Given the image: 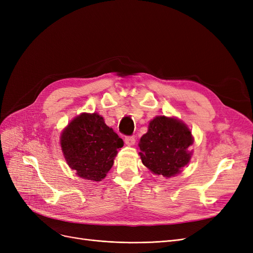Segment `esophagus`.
I'll list each match as a JSON object with an SVG mask.
<instances>
[{"label":"esophagus","instance_id":"esophagus-1","mask_svg":"<svg viewBox=\"0 0 253 253\" xmlns=\"http://www.w3.org/2000/svg\"><path fill=\"white\" fill-rule=\"evenodd\" d=\"M125 142L126 145H134L135 143V137L134 136H126Z\"/></svg>","mask_w":253,"mask_h":253}]
</instances>
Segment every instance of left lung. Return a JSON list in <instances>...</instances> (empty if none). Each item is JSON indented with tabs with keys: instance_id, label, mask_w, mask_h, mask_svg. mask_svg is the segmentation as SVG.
<instances>
[{
	"instance_id": "1",
	"label": "left lung",
	"mask_w": 253,
	"mask_h": 253,
	"mask_svg": "<svg viewBox=\"0 0 253 253\" xmlns=\"http://www.w3.org/2000/svg\"><path fill=\"white\" fill-rule=\"evenodd\" d=\"M193 142L190 129L181 121L158 116L150 122L139 142L142 164L157 175L170 177L179 173L191 158Z\"/></svg>"
}]
</instances>
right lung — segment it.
Wrapping results in <instances>:
<instances>
[{
  "label": "right lung",
  "mask_w": 253,
  "mask_h": 253,
  "mask_svg": "<svg viewBox=\"0 0 253 253\" xmlns=\"http://www.w3.org/2000/svg\"><path fill=\"white\" fill-rule=\"evenodd\" d=\"M124 141L98 114H81L61 136L66 162L84 179L100 181L114 164Z\"/></svg>",
  "instance_id": "add662e5"
}]
</instances>
